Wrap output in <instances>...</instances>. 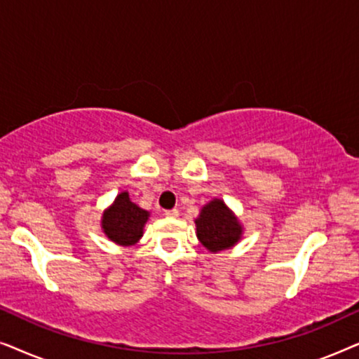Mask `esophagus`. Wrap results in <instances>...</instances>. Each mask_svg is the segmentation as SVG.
Wrapping results in <instances>:
<instances>
[{
    "instance_id": "34e87169",
    "label": "esophagus",
    "mask_w": 359,
    "mask_h": 359,
    "mask_svg": "<svg viewBox=\"0 0 359 359\" xmlns=\"http://www.w3.org/2000/svg\"><path fill=\"white\" fill-rule=\"evenodd\" d=\"M166 217H178L180 210L178 209H171V210H165Z\"/></svg>"
}]
</instances>
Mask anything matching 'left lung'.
Returning <instances> with one entry per match:
<instances>
[{
  "label": "left lung",
  "mask_w": 359,
  "mask_h": 359,
  "mask_svg": "<svg viewBox=\"0 0 359 359\" xmlns=\"http://www.w3.org/2000/svg\"><path fill=\"white\" fill-rule=\"evenodd\" d=\"M196 235L201 245L210 253L229 250L242 240L243 225L233 210L222 199H212L203 205L194 219Z\"/></svg>",
  "instance_id": "1"
}]
</instances>
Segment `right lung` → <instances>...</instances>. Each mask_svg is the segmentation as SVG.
<instances>
[{"mask_svg": "<svg viewBox=\"0 0 359 359\" xmlns=\"http://www.w3.org/2000/svg\"><path fill=\"white\" fill-rule=\"evenodd\" d=\"M149 217V210L132 203L129 193L122 191L116 196L114 203L102 212L101 230L116 245L132 247L144 237V227Z\"/></svg>", "mask_w": 359, "mask_h": 359, "instance_id": "add662e5", "label": "right lung"}]
</instances>
